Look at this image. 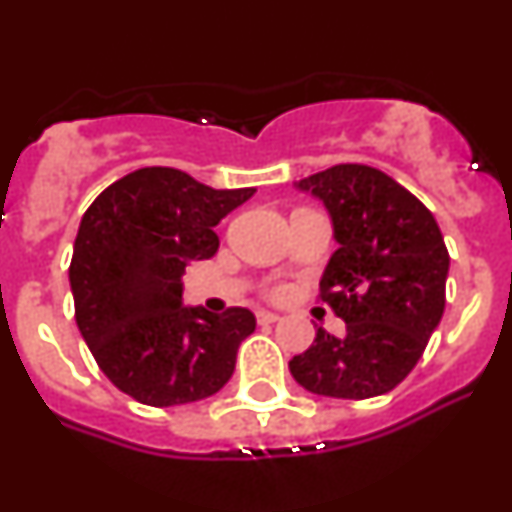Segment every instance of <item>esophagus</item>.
<instances>
[{
    "label": "esophagus",
    "mask_w": 512,
    "mask_h": 512,
    "mask_svg": "<svg viewBox=\"0 0 512 512\" xmlns=\"http://www.w3.org/2000/svg\"><path fill=\"white\" fill-rule=\"evenodd\" d=\"M256 320H259L261 325H269V323H277L279 315L277 312H269V310H261L259 315H256Z\"/></svg>",
    "instance_id": "1"
}]
</instances>
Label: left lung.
<instances>
[{
    "label": "left lung",
    "instance_id": "1",
    "mask_svg": "<svg viewBox=\"0 0 512 512\" xmlns=\"http://www.w3.org/2000/svg\"><path fill=\"white\" fill-rule=\"evenodd\" d=\"M325 205L338 248L320 277V300L346 323L323 328L289 372L307 392L366 400L413 372L446 307L449 251L436 217L384 171L338 164L295 182Z\"/></svg>",
    "mask_w": 512,
    "mask_h": 512
}]
</instances>
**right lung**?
<instances>
[{"mask_svg": "<svg viewBox=\"0 0 512 512\" xmlns=\"http://www.w3.org/2000/svg\"><path fill=\"white\" fill-rule=\"evenodd\" d=\"M253 187L212 189L169 166L122 176L92 202L74 241L76 325L104 377L151 408L205 400L228 384L256 330L246 307L184 305L189 261L215 256V225Z\"/></svg>", "mask_w": 512, "mask_h": 512, "instance_id": "1", "label": "right lung"}]
</instances>
